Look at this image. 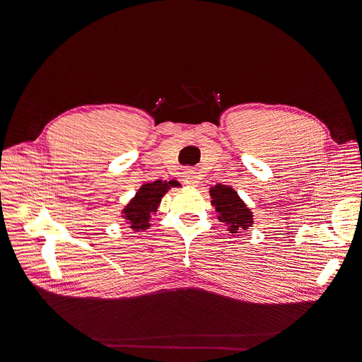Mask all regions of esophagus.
<instances>
[{
	"label": "esophagus",
	"instance_id": "obj_1",
	"mask_svg": "<svg viewBox=\"0 0 362 362\" xmlns=\"http://www.w3.org/2000/svg\"><path fill=\"white\" fill-rule=\"evenodd\" d=\"M199 175L197 173L195 170H186L185 176H183V183L187 186H198L199 183Z\"/></svg>",
	"mask_w": 362,
	"mask_h": 362
}]
</instances>
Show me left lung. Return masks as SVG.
<instances>
[{
    "label": "left lung",
    "mask_w": 362,
    "mask_h": 362,
    "mask_svg": "<svg viewBox=\"0 0 362 362\" xmlns=\"http://www.w3.org/2000/svg\"><path fill=\"white\" fill-rule=\"evenodd\" d=\"M210 197L218 220L227 224L230 233H238L239 230H246L251 227L254 223L252 213L233 187L218 183L210 189Z\"/></svg>",
    "instance_id": "left-lung-1"
}]
</instances>
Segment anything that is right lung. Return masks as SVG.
Here are the masks:
<instances>
[{"instance_id":"add662e5","label":"right lung","mask_w":362,"mask_h":362,"mask_svg":"<svg viewBox=\"0 0 362 362\" xmlns=\"http://www.w3.org/2000/svg\"><path fill=\"white\" fill-rule=\"evenodd\" d=\"M179 183L176 180L163 182L156 180L151 183H145L139 187L136 195L130 199V202L126 205L123 210V217L127 220L132 229L145 230L151 226L149 218L151 214L157 213V208L161 202V198L168 191L170 187L177 186Z\"/></svg>"}]
</instances>
